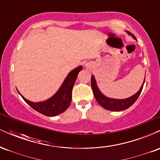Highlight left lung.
I'll list each match as a JSON object with an SVG mask.
<instances>
[{
	"label": "left lung",
	"mask_w": 160,
	"mask_h": 160,
	"mask_svg": "<svg viewBox=\"0 0 160 160\" xmlns=\"http://www.w3.org/2000/svg\"><path fill=\"white\" fill-rule=\"evenodd\" d=\"M128 34H129V35L132 36L134 39L136 40V38H135V37L134 36V34H132V33L128 32ZM144 82L145 79L144 80V82H143V84L142 86H141V89H139V91L137 93L133 95L132 96L125 99H114L108 98V97H106L105 95L102 94V93L101 92V91L99 90L98 86H97V83L96 81H95L94 76L92 75V76L91 77V86L92 89L93 94L95 95V98L96 99V101L102 107L112 111H124V110L131 107V106L136 102L138 98L139 95H140L141 91H142L143 86H144Z\"/></svg>",
	"instance_id": "8db88e82"
}]
</instances>
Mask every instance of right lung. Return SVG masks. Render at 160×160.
<instances>
[{"mask_svg":"<svg viewBox=\"0 0 160 160\" xmlns=\"http://www.w3.org/2000/svg\"><path fill=\"white\" fill-rule=\"evenodd\" d=\"M82 69V66H79L69 73L65 81L57 92L49 98L42 102H32L19 93L26 103L39 113L48 117H54L63 113L68 109L72 98V89L74 86L78 73Z\"/></svg>","mask_w":160,"mask_h":160,"instance_id":"right-lung-1","label":"right lung"}]
</instances>
